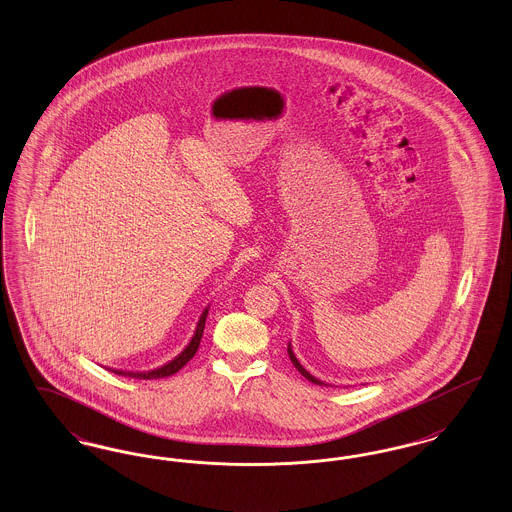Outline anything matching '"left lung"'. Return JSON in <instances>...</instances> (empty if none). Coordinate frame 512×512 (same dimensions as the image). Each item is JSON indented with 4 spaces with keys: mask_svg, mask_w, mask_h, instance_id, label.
I'll list each match as a JSON object with an SVG mask.
<instances>
[{
    "mask_svg": "<svg viewBox=\"0 0 512 512\" xmlns=\"http://www.w3.org/2000/svg\"><path fill=\"white\" fill-rule=\"evenodd\" d=\"M288 355H290V361H292L293 366H295V368H297V370H299V372H301V374H303V376H305V378H307V380H309V382H313V384H317V386H328V384H326V382H322V380H318V378H315V376H313V374H311V372H307V370H305V368H303V365H301V363H299V361H297V357H295V355H293L292 343H288Z\"/></svg>",
    "mask_w": 512,
    "mask_h": 512,
    "instance_id": "obj_1",
    "label": "left lung"
}]
</instances>
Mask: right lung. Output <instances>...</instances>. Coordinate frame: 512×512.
<instances>
[{
  "label": "right lung",
  "instance_id": "right-lung-1",
  "mask_svg": "<svg viewBox=\"0 0 512 512\" xmlns=\"http://www.w3.org/2000/svg\"><path fill=\"white\" fill-rule=\"evenodd\" d=\"M207 313H209V307L201 313V317H199V322H197V326H195L194 336H192V340L190 343L186 345V349L180 353V355H176L172 361L169 363H165L163 366H157V368H153V370H144V372H132V370H119V368H107V370H111V372H115V374H119V376H128V378H138V380H155V378H167V376H172V374H176L182 366L186 365L192 357H194L195 353H197V347H199V341H201V336H203V330H205V320H207Z\"/></svg>",
  "mask_w": 512,
  "mask_h": 512
}]
</instances>
